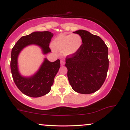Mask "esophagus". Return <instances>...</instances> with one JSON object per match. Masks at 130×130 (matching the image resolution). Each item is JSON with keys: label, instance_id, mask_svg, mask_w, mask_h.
I'll return each mask as SVG.
<instances>
[{"label": "esophagus", "instance_id": "34e87169", "mask_svg": "<svg viewBox=\"0 0 130 130\" xmlns=\"http://www.w3.org/2000/svg\"><path fill=\"white\" fill-rule=\"evenodd\" d=\"M65 61L63 60V59H62V60H60V63H61V65H62V66H63V65H65Z\"/></svg>", "mask_w": 130, "mask_h": 130}]
</instances>
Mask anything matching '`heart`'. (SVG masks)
<instances>
[{"label":"heart","instance_id":"obj_1","mask_svg":"<svg viewBox=\"0 0 130 130\" xmlns=\"http://www.w3.org/2000/svg\"><path fill=\"white\" fill-rule=\"evenodd\" d=\"M83 44V39L77 34L59 35L52 42V47L58 51H63L65 56H71L79 50Z\"/></svg>","mask_w":130,"mask_h":130}]
</instances>
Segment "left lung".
Masks as SVG:
<instances>
[{"label": "left lung", "mask_w": 130, "mask_h": 130, "mask_svg": "<svg viewBox=\"0 0 130 130\" xmlns=\"http://www.w3.org/2000/svg\"><path fill=\"white\" fill-rule=\"evenodd\" d=\"M83 39L76 53L65 59L70 84L75 92L90 94L99 90L106 77L109 68L108 48L100 37L84 30L74 32Z\"/></svg>", "instance_id": "8db88e82"}]
</instances>
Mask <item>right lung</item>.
<instances>
[{
    "label": "right lung",
    "mask_w": 130,
    "mask_h": 130,
    "mask_svg": "<svg viewBox=\"0 0 130 130\" xmlns=\"http://www.w3.org/2000/svg\"><path fill=\"white\" fill-rule=\"evenodd\" d=\"M53 34L48 31L34 32L22 37L11 50L10 67L13 80L19 90L27 96L40 97L50 92L54 79L60 67V60L54 62L44 59L38 71L30 77L21 75L18 67V57L24 47L30 44H36L42 49L44 54L51 52L50 48L51 40Z\"/></svg>",
    "instance_id": "add662e5"
}]
</instances>
